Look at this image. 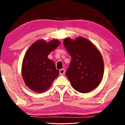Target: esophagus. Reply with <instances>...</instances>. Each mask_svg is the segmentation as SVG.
Here are the masks:
<instances>
[{
	"label": "esophagus",
	"instance_id": "1",
	"mask_svg": "<svg viewBox=\"0 0 125 125\" xmlns=\"http://www.w3.org/2000/svg\"><path fill=\"white\" fill-rule=\"evenodd\" d=\"M65 69H60V74L61 75V76H62V75H64L65 74Z\"/></svg>",
	"mask_w": 125,
	"mask_h": 125
}]
</instances>
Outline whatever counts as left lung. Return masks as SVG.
<instances>
[{"instance_id":"8db88e82","label":"left lung","mask_w":125,"mask_h":125,"mask_svg":"<svg viewBox=\"0 0 125 125\" xmlns=\"http://www.w3.org/2000/svg\"><path fill=\"white\" fill-rule=\"evenodd\" d=\"M64 45L72 57L66 76L76 91L88 93L96 88L102 79L104 60L98 49L83 37L64 39Z\"/></svg>"}]
</instances>
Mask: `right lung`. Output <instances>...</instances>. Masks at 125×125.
Masks as SVG:
<instances>
[{
    "instance_id": "add662e5",
    "label": "right lung",
    "mask_w": 125,
    "mask_h": 125,
    "mask_svg": "<svg viewBox=\"0 0 125 125\" xmlns=\"http://www.w3.org/2000/svg\"><path fill=\"white\" fill-rule=\"evenodd\" d=\"M60 42L53 40L48 42L37 40L27 50L23 59L21 74L25 85L37 93L45 92L59 75L53 61L48 58Z\"/></svg>"
}]
</instances>
